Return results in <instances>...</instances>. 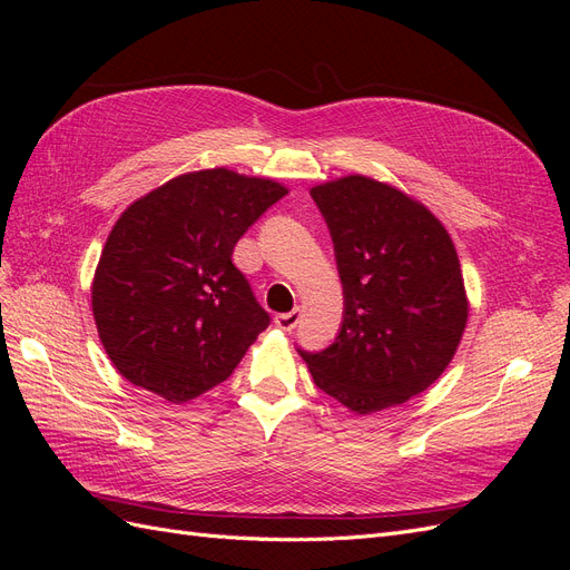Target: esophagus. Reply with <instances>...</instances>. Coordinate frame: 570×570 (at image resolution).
Segmentation results:
<instances>
[{"instance_id":"34e87169","label":"esophagus","mask_w":570,"mask_h":570,"mask_svg":"<svg viewBox=\"0 0 570 570\" xmlns=\"http://www.w3.org/2000/svg\"><path fill=\"white\" fill-rule=\"evenodd\" d=\"M299 321H302V308H299V306H295V308H292V312H287V314H278V316H275V325H278L281 331H287V333L295 331Z\"/></svg>"}]
</instances>
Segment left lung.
Segmentation results:
<instances>
[{
	"mask_svg": "<svg viewBox=\"0 0 570 570\" xmlns=\"http://www.w3.org/2000/svg\"><path fill=\"white\" fill-rule=\"evenodd\" d=\"M312 197L344 312L331 347L297 352L318 390L356 413L404 404L450 366L469 318L452 237L421 202L366 176L316 185Z\"/></svg>",
	"mask_w": 570,
	"mask_h": 570,
	"instance_id": "left-lung-1",
	"label": "left lung"
}]
</instances>
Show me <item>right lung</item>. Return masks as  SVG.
<instances>
[{
    "mask_svg": "<svg viewBox=\"0 0 570 570\" xmlns=\"http://www.w3.org/2000/svg\"><path fill=\"white\" fill-rule=\"evenodd\" d=\"M285 195L275 180L206 168L120 214L95 271L92 314L126 381L183 404L235 371L271 316L233 249Z\"/></svg>",
    "mask_w": 570,
    "mask_h": 570,
    "instance_id": "obj_1",
    "label": "right lung"
}]
</instances>
